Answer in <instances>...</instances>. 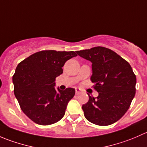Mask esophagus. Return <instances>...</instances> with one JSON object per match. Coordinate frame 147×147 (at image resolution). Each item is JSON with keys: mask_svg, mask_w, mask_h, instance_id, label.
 Wrapping results in <instances>:
<instances>
[{"mask_svg": "<svg viewBox=\"0 0 147 147\" xmlns=\"http://www.w3.org/2000/svg\"><path fill=\"white\" fill-rule=\"evenodd\" d=\"M75 93H76V94H79L80 93V91L79 89H78V88L75 89Z\"/></svg>", "mask_w": 147, "mask_h": 147, "instance_id": "esophagus-1", "label": "esophagus"}]
</instances>
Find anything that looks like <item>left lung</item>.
Here are the masks:
<instances>
[{
	"mask_svg": "<svg viewBox=\"0 0 147 147\" xmlns=\"http://www.w3.org/2000/svg\"><path fill=\"white\" fill-rule=\"evenodd\" d=\"M92 63L91 81L97 97L89 95L82 108L85 118L100 126H107L121 119L129 108L136 93L137 78L131 65L113 50L94 47L76 51Z\"/></svg>",
	"mask_w": 147,
	"mask_h": 147,
	"instance_id": "left-lung-1",
	"label": "left lung"
}]
</instances>
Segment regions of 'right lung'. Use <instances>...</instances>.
Segmentation results:
<instances>
[{
    "label": "right lung",
    "mask_w": 147,
    "mask_h": 147,
    "mask_svg": "<svg viewBox=\"0 0 147 147\" xmlns=\"http://www.w3.org/2000/svg\"><path fill=\"white\" fill-rule=\"evenodd\" d=\"M77 55L74 51L42 50L18 65L13 76L15 96L22 111L35 123L50 125L64 117L75 90L57 91L55 81L63 74L67 60Z\"/></svg>",
    "instance_id": "obj_1"
}]
</instances>
